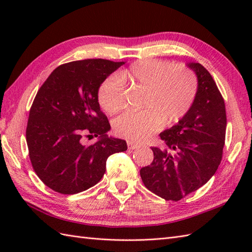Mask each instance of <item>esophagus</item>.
Here are the masks:
<instances>
[{"instance_id": "34e87169", "label": "esophagus", "mask_w": 252, "mask_h": 252, "mask_svg": "<svg viewBox=\"0 0 252 252\" xmlns=\"http://www.w3.org/2000/svg\"><path fill=\"white\" fill-rule=\"evenodd\" d=\"M141 146L140 143H136L134 141H127V148L129 149H135Z\"/></svg>"}]
</instances>
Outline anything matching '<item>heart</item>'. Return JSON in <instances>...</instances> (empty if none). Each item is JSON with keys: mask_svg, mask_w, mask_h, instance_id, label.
I'll list each match as a JSON object with an SVG mask.
<instances>
[{"mask_svg": "<svg viewBox=\"0 0 252 252\" xmlns=\"http://www.w3.org/2000/svg\"><path fill=\"white\" fill-rule=\"evenodd\" d=\"M125 82L145 89L141 111H127L114 121L119 136L142 141L160 126H171L191 108L198 93V79L191 69L174 66L161 60H141L107 77L99 85L98 103L107 114L114 115L125 105Z\"/></svg>", "mask_w": 252, "mask_h": 252, "instance_id": "obj_1", "label": "heart"}]
</instances>
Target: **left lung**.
Wrapping results in <instances>:
<instances>
[{
    "instance_id": "obj_1",
    "label": "left lung",
    "mask_w": 252,
    "mask_h": 252,
    "mask_svg": "<svg viewBox=\"0 0 252 252\" xmlns=\"http://www.w3.org/2000/svg\"><path fill=\"white\" fill-rule=\"evenodd\" d=\"M197 74L198 93L176 126L160 133L162 147H152L153 162L140 171L148 190L179 201L200 189L217 172L225 144L226 112L223 96L207 69L189 65Z\"/></svg>"
}]
</instances>
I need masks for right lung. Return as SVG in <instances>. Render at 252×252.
Returning <instances> with one entry per match:
<instances>
[{
	"label": "right lung",
	"mask_w": 252,
	"mask_h": 252,
	"mask_svg": "<svg viewBox=\"0 0 252 252\" xmlns=\"http://www.w3.org/2000/svg\"><path fill=\"white\" fill-rule=\"evenodd\" d=\"M107 60L63 63L37 91L31 105L26 138L34 172L63 195L78 194L97 184L110 155L127 149L126 142L106 135L109 121L98 104L101 82L123 65ZM99 136L85 146L83 136Z\"/></svg>",
	"instance_id": "obj_1"
}]
</instances>
